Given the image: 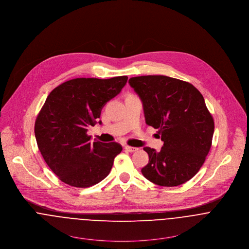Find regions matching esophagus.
<instances>
[{
    "instance_id": "1",
    "label": "esophagus",
    "mask_w": 249,
    "mask_h": 249,
    "mask_svg": "<svg viewBox=\"0 0 249 249\" xmlns=\"http://www.w3.org/2000/svg\"><path fill=\"white\" fill-rule=\"evenodd\" d=\"M125 149H126L127 151H129V152H134V151L138 150L137 147H133V146H125Z\"/></svg>"
}]
</instances>
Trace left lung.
Here are the masks:
<instances>
[{"label":"left lung","mask_w":249,"mask_h":249,"mask_svg":"<svg viewBox=\"0 0 249 249\" xmlns=\"http://www.w3.org/2000/svg\"><path fill=\"white\" fill-rule=\"evenodd\" d=\"M146 123L158 129L160 151L144 147L149 161L142 174L160 186H178L196 175L212 146L214 122L201 93L187 82L163 76L132 77Z\"/></svg>","instance_id":"1"}]
</instances>
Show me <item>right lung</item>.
Wrapping results in <instances>:
<instances>
[{"instance_id": "obj_1", "label": "right lung", "mask_w": 249, "mask_h": 249, "mask_svg": "<svg viewBox=\"0 0 249 249\" xmlns=\"http://www.w3.org/2000/svg\"><path fill=\"white\" fill-rule=\"evenodd\" d=\"M127 80V76L76 78L47 97L36 119L35 135L46 163L63 182L86 188L110 173L122 146L91 142L88 128L98 123L103 106L119 94Z\"/></svg>"}]
</instances>
